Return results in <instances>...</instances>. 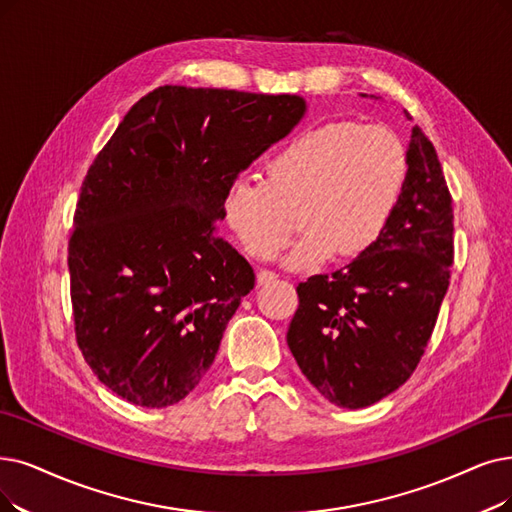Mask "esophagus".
I'll list each match as a JSON object with an SVG mask.
<instances>
[{
	"mask_svg": "<svg viewBox=\"0 0 512 512\" xmlns=\"http://www.w3.org/2000/svg\"><path fill=\"white\" fill-rule=\"evenodd\" d=\"M256 281H258V285H269V283L277 281V273H273V271H260L256 275Z\"/></svg>",
	"mask_w": 512,
	"mask_h": 512,
	"instance_id": "1",
	"label": "esophagus"
}]
</instances>
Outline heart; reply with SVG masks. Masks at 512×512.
<instances>
[{
    "instance_id": "heart-1",
    "label": "heart",
    "mask_w": 512,
    "mask_h": 512,
    "mask_svg": "<svg viewBox=\"0 0 512 512\" xmlns=\"http://www.w3.org/2000/svg\"><path fill=\"white\" fill-rule=\"evenodd\" d=\"M407 155L382 126L332 121L306 128L264 163V180L235 178L224 191L222 216L243 252L273 260L304 231L285 267L311 271L334 254L353 260L370 252L391 222L403 193Z\"/></svg>"
}]
</instances>
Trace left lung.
<instances>
[{"label": "left lung", "instance_id": "left-lung-1", "mask_svg": "<svg viewBox=\"0 0 512 512\" xmlns=\"http://www.w3.org/2000/svg\"><path fill=\"white\" fill-rule=\"evenodd\" d=\"M405 155L403 193L380 241L332 277L313 275L296 288L290 351L317 391L349 410L384 399L412 376L449 285L452 195L418 126Z\"/></svg>", "mask_w": 512, "mask_h": 512}]
</instances>
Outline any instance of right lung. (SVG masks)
Segmentation results:
<instances>
[{"mask_svg": "<svg viewBox=\"0 0 512 512\" xmlns=\"http://www.w3.org/2000/svg\"><path fill=\"white\" fill-rule=\"evenodd\" d=\"M306 113L296 94L161 86L90 166L69 241L75 336L96 378L140 407L210 370L254 271L218 235L241 170Z\"/></svg>", "mask_w": 512, "mask_h": 512, "instance_id": "1", "label": "right lung"}]
</instances>
